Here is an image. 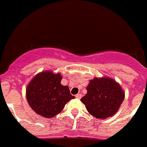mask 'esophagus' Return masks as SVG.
Returning <instances> with one entry per match:
<instances>
[{
  "label": "esophagus",
  "mask_w": 147,
  "mask_h": 147,
  "mask_svg": "<svg viewBox=\"0 0 147 147\" xmlns=\"http://www.w3.org/2000/svg\"><path fill=\"white\" fill-rule=\"evenodd\" d=\"M75 98H78V99H80L81 98V94H77V95H75Z\"/></svg>",
  "instance_id": "34e87169"
}]
</instances>
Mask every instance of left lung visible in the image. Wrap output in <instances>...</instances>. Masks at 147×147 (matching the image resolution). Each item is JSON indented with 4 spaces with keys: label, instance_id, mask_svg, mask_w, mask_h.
<instances>
[{
    "label": "left lung",
    "instance_id": "8db88e82",
    "mask_svg": "<svg viewBox=\"0 0 147 147\" xmlns=\"http://www.w3.org/2000/svg\"><path fill=\"white\" fill-rule=\"evenodd\" d=\"M87 93L81 99L89 114L98 119L114 115L125 98L121 85L109 77L95 78L86 86Z\"/></svg>",
    "mask_w": 147,
    "mask_h": 147
}]
</instances>
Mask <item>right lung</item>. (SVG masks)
Returning <instances> with one entry per match:
<instances>
[{
  "label": "right lung",
  "mask_w": 147,
  "mask_h": 147,
  "mask_svg": "<svg viewBox=\"0 0 147 147\" xmlns=\"http://www.w3.org/2000/svg\"><path fill=\"white\" fill-rule=\"evenodd\" d=\"M61 73L43 71L37 74L26 89L28 104L39 115L51 118L63 110L67 102L75 97L67 86L61 84Z\"/></svg>",
  "instance_id": "right-lung-1"
}]
</instances>
